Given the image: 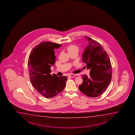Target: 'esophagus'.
Returning a JSON list of instances; mask_svg holds the SVG:
<instances>
[{"label":"esophagus","mask_w":135,"mask_h":135,"mask_svg":"<svg viewBox=\"0 0 135 135\" xmlns=\"http://www.w3.org/2000/svg\"><path fill=\"white\" fill-rule=\"evenodd\" d=\"M76 75H77L75 74H69V76L73 78V77H75V76H76Z\"/></svg>","instance_id":"obj_1"}]
</instances>
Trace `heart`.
Instances as JSON below:
<instances>
[{"instance_id":"1","label":"heart","mask_w":135,"mask_h":135,"mask_svg":"<svg viewBox=\"0 0 135 135\" xmlns=\"http://www.w3.org/2000/svg\"><path fill=\"white\" fill-rule=\"evenodd\" d=\"M68 51H70L71 50H78V48L77 46L74 45H70L68 46L67 48Z\"/></svg>"}]
</instances>
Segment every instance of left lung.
<instances>
[{
	"label": "left lung",
	"instance_id": "obj_1",
	"mask_svg": "<svg viewBox=\"0 0 135 135\" xmlns=\"http://www.w3.org/2000/svg\"><path fill=\"white\" fill-rule=\"evenodd\" d=\"M89 44L82 54V61L90 69V76L83 75V83L79 86L82 93L97 97L104 93L112 78V65L108 53L102 45L85 36Z\"/></svg>",
	"mask_w": 135,
	"mask_h": 135
}]
</instances>
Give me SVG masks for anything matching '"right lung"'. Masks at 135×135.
Segmentation results:
<instances>
[{
	"label": "right lung",
	"mask_w": 135,
	"mask_h": 135,
	"mask_svg": "<svg viewBox=\"0 0 135 135\" xmlns=\"http://www.w3.org/2000/svg\"><path fill=\"white\" fill-rule=\"evenodd\" d=\"M61 46L49 42H42L33 48L29 55L27 65L31 84L46 98L55 96L66 85L67 77L50 74V68L56 62L54 50Z\"/></svg>",
	"instance_id": "right-lung-1"
}]
</instances>
